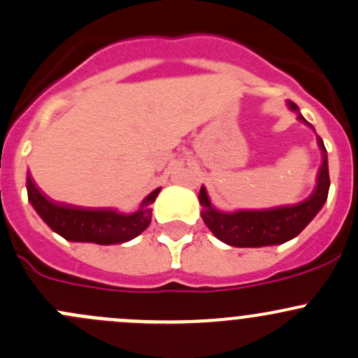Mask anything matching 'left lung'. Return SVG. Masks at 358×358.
Segmentation results:
<instances>
[{
    "label": "left lung",
    "instance_id": "obj_1",
    "mask_svg": "<svg viewBox=\"0 0 358 358\" xmlns=\"http://www.w3.org/2000/svg\"><path fill=\"white\" fill-rule=\"evenodd\" d=\"M291 110L298 114L299 121L306 122L294 102H287ZM312 126V124H310ZM320 152H322V166L317 173V185L313 192L299 204L279 206L272 209H239L227 213L220 211L209 201L208 192L201 187L199 202L202 206L201 216L213 236L222 243L234 248H263L277 246L294 239L322 209L329 194V166H327V150L320 136H317Z\"/></svg>",
    "mask_w": 358,
    "mask_h": 358
}]
</instances>
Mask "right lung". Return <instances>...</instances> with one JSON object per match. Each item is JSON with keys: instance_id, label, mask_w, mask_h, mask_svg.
<instances>
[{"instance_id": "right-lung-1", "label": "right lung", "mask_w": 358, "mask_h": 358, "mask_svg": "<svg viewBox=\"0 0 358 358\" xmlns=\"http://www.w3.org/2000/svg\"><path fill=\"white\" fill-rule=\"evenodd\" d=\"M161 189L152 190L140 208L133 213L115 209H86L59 204L46 197L27 175V197L43 222L71 243H93L100 246L122 244L135 239L149 227L152 220V204Z\"/></svg>"}]
</instances>
